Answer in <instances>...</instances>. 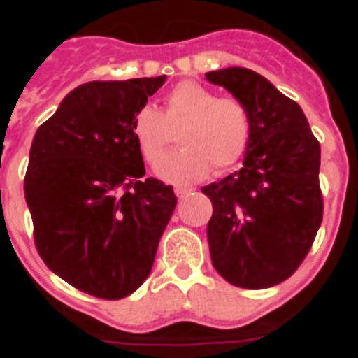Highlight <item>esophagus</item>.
Masks as SVG:
<instances>
[{
	"label": "esophagus",
	"instance_id": "34e87169",
	"mask_svg": "<svg viewBox=\"0 0 358 358\" xmlns=\"http://www.w3.org/2000/svg\"><path fill=\"white\" fill-rule=\"evenodd\" d=\"M173 192H176V195L179 199H185L186 195L192 194L194 189H192V188H185V186H176V188H173Z\"/></svg>",
	"mask_w": 358,
	"mask_h": 358
}]
</instances>
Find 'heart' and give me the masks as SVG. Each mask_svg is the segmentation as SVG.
<instances>
[{"label":"heart","instance_id":"1","mask_svg":"<svg viewBox=\"0 0 358 358\" xmlns=\"http://www.w3.org/2000/svg\"><path fill=\"white\" fill-rule=\"evenodd\" d=\"M182 127V129L180 127ZM180 128L182 147L163 160L160 156ZM252 122L248 106L235 96L194 80L176 84L164 96L163 110L147 103L132 120V136L145 163H157V176L173 185H192L215 173L227 172L248 152Z\"/></svg>","mask_w":358,"mask_h":358}]
</instances>
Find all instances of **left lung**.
Wrapping results in <instances>:
<instances>
[{"instance_id": "1", "label": "left lung", "mask_w": 358, "mask_h": 358, "mask_svg": "<svg viewBox=\"0 0 358 358\" xmlns=\"http://www.w3.org/2000/svg\"><path fill=\"white\" fill-rule=\"evenodd\" d=\"M206 78L242 100L252 122L242 169L202 188L213 204L211 262L231 285L274 287L296 273L321 226V147L301 107L252 69Z\"/></svg>"}]
</instances>
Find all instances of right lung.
<instances>
[{
  "instance_id": "obj_1",
  "label": "right lung",
  "mask_w": 358,
  "mask_h": 358,
  "mask_svg": "<svg viewBox=\"0 0 358 358\" xmlns=\"http://www.w3.org/2000/svg\"><path fill=\"white\" fill-rule=\"evenodd\" d=\"M166 75L94 80L64 98L37 129L24 176L37 252L69 285L122 299L150 274L177 204L145 176L132 120Z\"/></svg>"
}]
</instances>
